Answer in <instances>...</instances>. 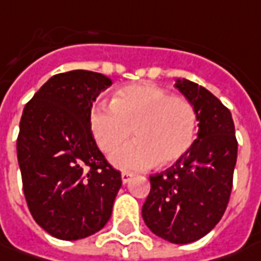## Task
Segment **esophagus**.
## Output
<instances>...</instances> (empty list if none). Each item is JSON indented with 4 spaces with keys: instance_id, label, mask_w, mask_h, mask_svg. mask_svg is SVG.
<instances>
[{
    "instance_id": "1",
    "label": "esophagus",
    "mask_w": 261,
    "mask_h": 261,
    "mask_svg": "<svg viewBox=\"0 0 261 261\" xmlns=\"http://www.w3.org/2000/svg\"><path fill=\"white\" fill-rule=\"evenodd\" d=\"M133 177H134V175H133V173H128V172H122L121 173V179L124 184H128Z\"/></svg>"
}]
</instances>
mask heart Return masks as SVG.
I'll use <instances>...</instances> for the list:
<instances>
[{"label":"heart","instance_id":"heart-1","mask_svg":"<svg viewBox=\"0 0 261 261\" xmlns=\"http://www.w3.org/2000/svg\"><path fill=\"white\" fill-rule=\"evenodd\" d=\"M98 147L110 154L135 130L136 143L113 154L124 170H146L160 163L173 165L191 150L198 115L191 101L151 84L118 91L113 103L99 102L89 115Z\"/></svg>","mask_w":261,"mask_h":261}]
</instances>
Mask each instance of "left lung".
<instances>
[{"label": "left lung", "mask_w": 261, "mask_h": 261, "mask_svg": "<svg viewBox=\"0 0 261 261\" xmlns=\"http://www.w3.org/2000/svg\"><path fill=\"white\" fill-rule=\"evenodd\" d=\"M176 88L196 110L198 139L173 166L150 176L141 214L156 236L188 244L206 236L227 210L238 144L231 113L215 95L188 79Z\"/></svg>", "instance_id": "obj_1"}]
</instances>
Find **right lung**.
Masks as SVG:
<instances>
[{"mask_svg": "<svg viewBox=\"0 0 261 261\" xmlns=\"http://www.w3.org/2000/svg\"><path fill=\"white\" fill-rule=\"evenodd\" d=\"M111 84L91 70L58 73L24 107L17 137L24 196L34 221L60 240L102 228L121 188L89 124L92 102Z\"/></svg>", "mask_w": 261, "mask_h": 261, "instance_id": "right-lung-1", "label": "right lung"}]
</instances>
